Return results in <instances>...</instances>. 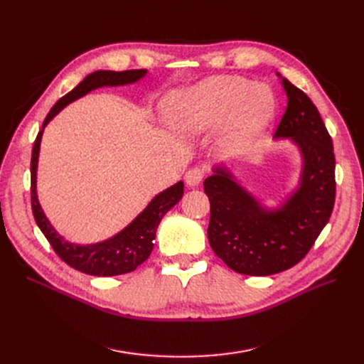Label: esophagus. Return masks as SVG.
<instances>
[{
  "mask_svg": "<svg viewBox=\"0 0 364 364\" xmlns=\"http://www.w3.org/2000/svg\"><path fill=\"white\" fill-rule=\"evenodd\" d=\"M205 170L202 167H194L185 173V182L188 186H197L203 179Z\"/></svg>",
  "mask_w": 364,
  "mask_h": 364,
  "instance_id": "obj_1",
  "label": "esophagus"
}]
</instances>
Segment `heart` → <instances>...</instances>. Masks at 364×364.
<instances>
[{
    "label": "heart",
    "mask_w": 364,
    "mask_h": 364,
    "mask_svg": "<svg viewBox=\"0 0 364 364\" xmlns=\"http://www.w3.org/2000/svg\"><path fill=\"white\" fill-rule=\"evenodd\" d=\"M173 123L185 132H200L220 121L229 150L246 146L274 115V97L267 87L240 77L217 75L167 102Z\"/></svg>",
    "instance_id": "obj_1"
}]
</instances>
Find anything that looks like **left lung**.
I'll use <instances>...</instances> for the list:
<instances>
[{"label":"left lung","mask_w":364,"mask_h":364,"mask_svg":"<svg viewBox=\"0 0 364 364\" xmlns=\"http://www.w3.org/2000/svg\"><path fill=\"white\" fill-rule=\"evenodd\" d=\"M287 107L277 136L291 138L304 158L301 183L278 211H266L223 168L203 182L211 203L208 240L218 258L250 277L289 270L310 252L336 200L333 139L317 107L282 77Z\"/></svg>","instance_id":"obj_1"}]
</instances>
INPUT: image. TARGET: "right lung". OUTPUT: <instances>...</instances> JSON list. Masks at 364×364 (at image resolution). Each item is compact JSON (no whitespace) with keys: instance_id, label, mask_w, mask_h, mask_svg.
<instances>
[{"instance_id":"obj_1","label":"right lung","mask_w":364,"mask_h":364,"mask_svg":"<svg viewBox=\"0 0 364 364\" xmlns=\"http://www.w3.org/2000/svg\"><path fill=\"white\" fill-rule=\"evenodd\" d=\"M146 70H127V71H95L77 85L73 91L63 95L60 100L51 107V111L43 119L42 129L35 139L31 150V211L35 217L42 234L46 235L53 250L58 253V257L68 264L70 267L83 272L86 274H94V277H117V274H124L134 272L139 264L144 262L151 253L153 240L156 237L158 225L162 217L167 214L170 209L182 199L183 183L178 182L170 188L158 194L149 206L142 211L134 222L126 229L121 230L115 237L106 241L90 246H77L65 241L56 230L53 229L50 222L43 214L42 208L38 202L36 196V167L39 156V146L43 127L47 126L48 121L58 115L62 109L68 103L83 97L90 91L100 86H115L126 85L139 80L141 77L146 75Z\"/></svg>"}]
</instances>
